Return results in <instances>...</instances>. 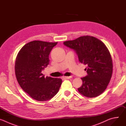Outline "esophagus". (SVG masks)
Wrapping results in <instances>:
<instances>
[{
    "label": "esophagus",
    "instance_id": "esophagus-1",
    "mask_svg": "<svg viewBox=\"0 0 126 126\" xmlns=\"http://www.w3.org/2000/svg\"><path fill=\"white\" fill-rule=\"evenodd\" d=\"M71 78H72V76H64V77H63V79H68Z\"/></svg>",
    "mask_w": 126,
    "mask_h": 126
}]
</instances>
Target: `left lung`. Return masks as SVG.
<instances>
[{"mask_svg":"<svg viewBox=\"0 0 126 126\" xmlns=\"http://www.w3.org/2000/svg\"><path fill=\"white\" fill-rule=\"evenodd\" d=\"M63 44L75 51L79 60L87 66L88 75L81 78L83 84L78 89L82 95L94 98L101 95L108 85L113 73V61L105 44L91 36H83Z\"/></svg>","mask_w":126,"mask_h":126,"instance_id":"obj_1","label":"left lung"}]
</instances>
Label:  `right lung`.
I'll return each instance as SVG.
<instances>
[{
    "label": "right lung",
    "mask_w": 126,
    "mask_h": 126,
    "mask_svg": "<svg viewBox=\"0 0 126 126\" xmlns=\"http://www.w3.org/2000/svg\"><path fill=\"white\" fill-rule=\"evenodd\" d=\"M57 42L39 40L31 41L18 53L15 63V73L21 88L32 98L46 101L59 91L60 78L45 77L42 71L49 64V55Z\"/></svg>",
    "instance_id": "obj_1"
}]
</instances>
